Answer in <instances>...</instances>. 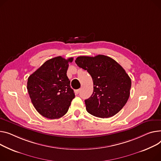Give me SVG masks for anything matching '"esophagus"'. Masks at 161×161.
<instances>
[{"mask_svg": "<svg viewBox=\"0 0 161 161\" xmlns=\"http://www.w3.org/2000/svg\"><path fill=\"white\" fill-rule=\"evenodd\" d=\"M75 93H76V94H79V92H80V89H78V90H75Z\"/></svg>", "mask_w": 161, "mask_h": 161, "instance_id": "1", "label": "esophagus"}]
</instances>
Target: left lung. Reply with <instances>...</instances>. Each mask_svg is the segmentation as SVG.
<instances>
[{
  "instance_id": "left-lung-1",
  "label": "left lung",
  "mask_w": 161,
  "mask_h": 161,
  "mask_svg": "<svg viewBox=\"0 0 161 161\" xmlns=\"http://www.w3.org/2000/svg\"><path fill=\"white\" fill-rule=\"evenodd\" d=\"M75 62L87 70L93 81L91 97L85 100L86 109L98 118H109L119 113L130 95L131 80L115 60L104 55L80 56Z\"/></svg>"
}]
</instances>
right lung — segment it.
Returning <instances> with one entry per match:
<instances>
[{
	"label": "right lung",
	"mask_w": 161,
	"mask_h": 161,
	"mask_svg": "<svg viewBox=\"0 0 161 161\" xmlns=\"http://www.w3.org/2000/svg\"><path fill=\"white\" fill-rule=\"evenodd\" d=\"M73 58H52L28 77L27 89L32 104L42 116L57 119L65 115L75 94L67 76Z\"/></svg>",
	"instance_id": "add662e5"
}]
</instances>
